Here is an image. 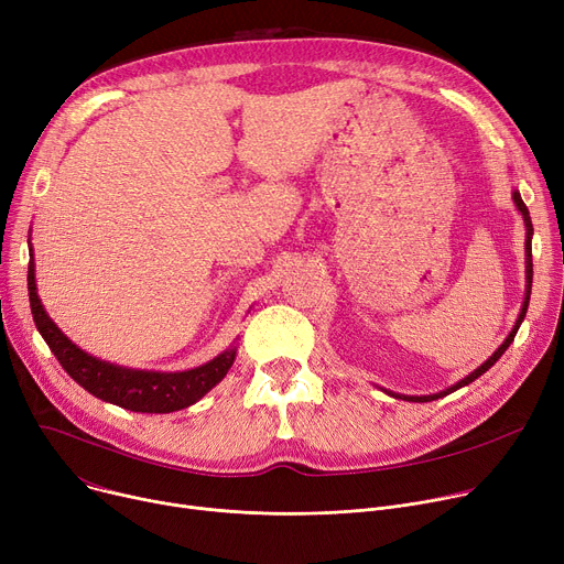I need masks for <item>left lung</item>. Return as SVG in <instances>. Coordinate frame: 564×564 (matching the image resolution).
Returning <instances> with one entry per match:
<instances>
[{
  "mask_svg": "<svg viewBox=\"0 0 564 564\" xmlns=\"http://www.w3.org/2000/svg\"><path fill=\"white\" fill-rule=\"evenodd\" d=\"M512 200H514V205H517V209L521 212V216H523V223H525V297H523V305H521V312H519V318H517V323H514V327L510 329V335L506 337V341L494 350V355L485 361V364H480V367L474 371V373H469L467 378H462L459 382H455L453 387H448V389H444V391H440V393H430V395H405V393H393V391H387L389 395H393V399H403V401H412V403H430V401H437V399H442V395H448V393H453V391H457L459 387H467L469 382H474L476 378H480L485 371H489L496 361L501 359V355L508 350V346L514 341V335H517V329H519V325H521V321H523V316H525V312H528V301H531V286H533V248H531V239H533V223H531V214H528V207L523 205V200H521V195H519V191H512Z\"/></svg>",
  "mask_w": 564,
  "mask_h": 564,
  "instance_id": "obj_1",
  "label": "left lung"
}]
</instances>
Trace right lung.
Wrapping results in <instances>:
<instances>
[{
    "label": "right lung",
    "mask_w": 564,
    "mask_h": 564,
    "mask_svg": "<svg viewBox=\"0 0 564 564\" xmlns=\"http://www.w3.org/2000/svg\"><path fill=\"white\" fill-rule=\"evenodd\" d=\"M26 284H29L31 314H33V321H36L39 333L43 335L54 357L61 361L65 373H68L77 384H82L86 391H90L95 399H102L118 408H124L131 412H143V414L177 412L200 401L207 391H212L227 376L229 367L235 364L237 346H229L225 352L203 364V367L177 371V373L124 369V367H118V364L102 361L84 352L79 346H75L47 316L36 291L33 252L29 261Z\"/></svg>",
    "instance_id": "1"
}]
</instances>
